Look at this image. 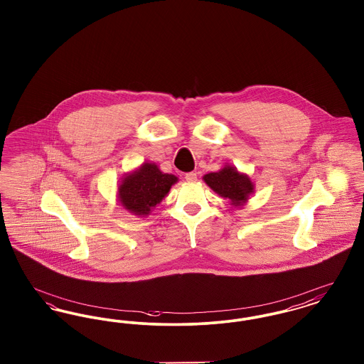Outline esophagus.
Here are the masks:
<instances>
[{
  "label": "esophagus",
  "mask_w": 364,
  "mask_h": 364,
  "mask_svg": "<svg viewBox=\"0 0 364 364\" xmlns=\"http://www.w3.org/2000/svg\"><path fill=\"white\" fill-rule=\"evenodd\" d=\"M186 180L187 181H190V183H193V181H196L198 180V176L195 172H190V173L186 174Z\"/></svg>",
  "instance_id": "obj_1"
}]
</instances>
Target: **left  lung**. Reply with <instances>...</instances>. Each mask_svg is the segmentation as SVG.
Here are the masks:
<instances>
[{"mask_svg": "<svg viewBox=\"0 0 364 364\" xmlns=\"http://www.w3.org/2000/svg\"><path fill=\"white\" fill-rule=\"evenodd\" d=\"M203 180L211 190L229 199L233 206H242L254 192L251 178L230 165H225L220 172L205 174Z\"/></svg>", "mask_w": 364, "mask_h": 364, "instance_id": "8db88e82", "label": "left lung"}]
</instances>
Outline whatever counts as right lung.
<instances>
[{
	"instance_id": "1",
	"label": "right lung",
	"mask_w": 364,
	"mask_h": 364,
	"mask_svg": "<svg viewBox=\"0 0 364 364\" xmlns=\"http://www.w3.org/2000/svg\"><path fill=\"white\" fill-rule=\"evenodd\" d=\"M174 183H177L174 174L164 173L156 164L144 162L122 178L119 186V200L129 213L144 217L161 203Z\"/></svg>"
}]
</instances>
